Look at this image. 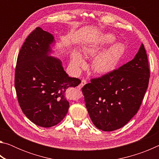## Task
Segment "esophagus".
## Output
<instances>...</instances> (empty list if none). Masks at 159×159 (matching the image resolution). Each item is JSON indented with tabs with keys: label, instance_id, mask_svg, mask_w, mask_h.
<instances>
[{
	"label": "esophagus",
	"instance_id": "1",
	"mask_svg": "<svg viewBox=\"0 0 159 159\" xmlns=\"http://www.w3.org/2000/svg\"><path fill=\"white\" fill-rule=\"evenodd\" d=\"M86 83H87V82H86V80H85V79H82V80H81V83H80V85H79V88H83V86H84V85L86 84Z\"/></svg>",
	"mask_w": 159,
	"mask_h": 159
}]
</instances>
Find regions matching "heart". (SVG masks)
I'll list each match as a JSON object with an SVG mask.
<instances>
[{
    "label": "heart",
    "instance_id": "obj_1",
    "mask_svg": "<svg viewBox=\"0 0 159 159\" xmlns=\"http://www.w3.org/2000/svg\"><path fill=\"white\" fill-rule=\"evenodd\" d=\"M115 40L116 38L113 34H104L102 35L93 43L86 45L83 48V52L90 57H95L98 54L93 61V69L95 73L98 74L109 73L116 69L118 62L121 60L125 53V47L119 42L114 44ZM107 47L108 48L104 50V48ZM102 50L103 51H102ZM71 64L76 67L84 65L85 61L79 51L74 50L72 52Z\"/></svg>",
    "mask_w": 159,
    "mask_h": 159
}]
</instances>
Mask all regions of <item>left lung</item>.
<instances>
[{"instance_id":"obj_1","label":"left lung","mask_w":159,"mask_h":159,"mask_svg":"<svg viewBox=\"0 0 159 159\" xmlns=\"http://www.w3.org/2000/svg\"><path fill=\"white\" fill-rule=\"evenodd\" d=\"M150 71L143 44L133 60L82 88L93 124L113 131L127 124L139 109L149 84Z\"/></svg>"}]
</instances>
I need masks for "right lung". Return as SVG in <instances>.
<instances>
[{
	"instance_id": "add662e5",
	"label": "right lung",
	"mask_w": 159,
	"mask_h": 159,
	"mask_svg": "<svg viewBox=\"0 0 159 159\" xmlns=\"http://www.w3.org/2000/svg\"><path fill=\"white\" fill-rule=\"evenodd\" d=\"M55 43L52 34L37 27L24 43L15 69L21 109L31 122L44 128L57 125L65 117L69 107L65 92L80 83L68 76L60 60L50 56Z\"/></svg>"
}]
</instances>
